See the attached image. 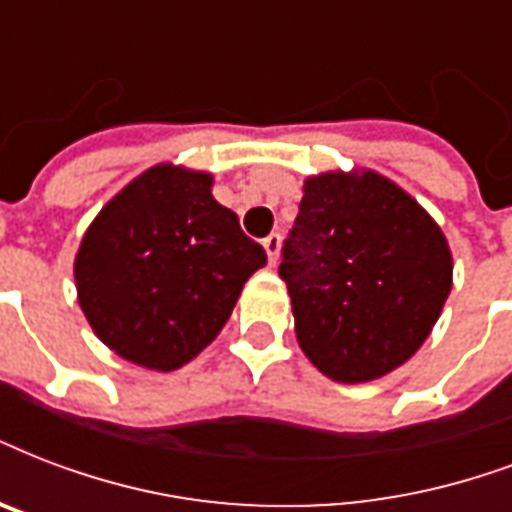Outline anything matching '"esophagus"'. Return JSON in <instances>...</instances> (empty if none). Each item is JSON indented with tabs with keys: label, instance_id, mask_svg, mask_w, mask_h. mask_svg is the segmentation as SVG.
Instances as JSON below:
<instances>
[{
	"label": "esophagus",
	"instance_id": "obj_1",
	"mask_svg": "<svg viewBox=\"0 0 512 512\" xmlns=\"http://www.w3.org/2000/svg\"><path fill=\"white\" fill-rule=\"evenodd\" d=\"M263 249H265V255H268V260H271V263H276V260H279V252H282V236H279V233L265 236Z\"/></svg>",
	"mask_w": 512,
	"mask_h": 512
}]
</instances>
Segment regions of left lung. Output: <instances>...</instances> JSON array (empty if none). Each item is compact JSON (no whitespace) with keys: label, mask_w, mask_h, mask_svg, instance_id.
Segmentation results:
<instances>
[{"label":"left lung","mask_w":512,"mask_h":512,"mask_svg":"<svg viewBox=\"0 0 512 512\" xmlns=\"http://www.w3.org/2000/svg\"><path fill=\"white\" fill-rule=\"evenodd\" d=\"M279 276L314 368L365 384L427 341L454 284V257L438 222L397 182L373 169L325 171L303 182Z\"/></svg>","instance_id":"obj_1"}]
</instances>
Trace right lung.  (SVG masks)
<instances>
[{
  "label": "right lung",
  "instance_id": "add662e5",
  "mask_svg": "<svg viewBox=\"0 0 512 512\" xmlns=\"http://www.w3.org/2000/svg\"><path fill=\"white\" fill-rule=\"evenodd\" d=\"M209 171L158 163L112 195L74 257L77 303L117 357L169 373L220 335L263 247L217 204Z\"/></svg>",
  "mask_w": 512,
  "mask_h": 512
}]
</instances>
